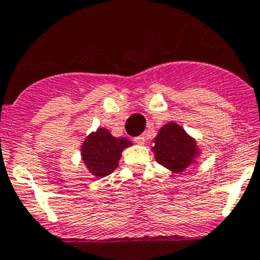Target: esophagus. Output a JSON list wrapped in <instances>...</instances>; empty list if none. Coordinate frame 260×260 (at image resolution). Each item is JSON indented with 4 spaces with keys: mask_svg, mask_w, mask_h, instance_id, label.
Returning a JSON list of instances; mask_svg holds the SVG:
<instances>
[{
    "mask_svg": "<svg viewBox=\"0 0 260 260\" xmlns=\"http://www.w3.org/2000/svg\"><path fill=\"white\" fill-rule=\"evenodd\" d=\"M145 140H147V139H145V135H140V136H137V137H135L134 139V141L136 144H144L145 143Z\"/></svg>",
    "mask_w": 260,
    "mask_h": 260,
    "instance_id": "obj_1",
    "label": "esophagus"
}]
</instances>
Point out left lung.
<instances>
[{
  "mask_svg": "<svg viewBox=\"0 0 260 260\" xmlns=\"http://www.w3.org/2000/svg\"><path fill=\"white\" fill-rule=\"evenodd\" d=\"M153 144L152 152L157 162L173 173H182L185 169L197 164L201 154L196 139L174 121L161 126Z\"/></svg>",
  "mask_w": 260,
  "mask_h": 260,
  "instance_id": "8db88e82",
  "label": "left lung"
}]
</instances>
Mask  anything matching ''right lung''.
<instances>
[{"label":"right lung","instance_id":"1","mask_svg":"<svg viewBox=\"0 0 260 260\" xmlns=\"http://www.w3.org/2000/svg\"><path fill=\"white\" fill-rule=\"evenodd\" d=\"M131 145L126 137H115L107 128H98L83 141L80 156L89 173L103 178L116 169L123 150Z\"/></svg>","mask_w":260,"mask_h":260}]
</instances>
